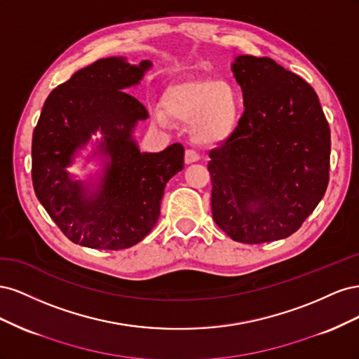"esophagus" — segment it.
<instances>
[{"mask_svg":"<svg viewBox=\"0 0 359 359\" xmlns=\"http://www.w3.org/2000/svg\"><path fill=\"white\" fill-rule=\"evenodd\" d=\"M184 160H186L187 165H190V163L199 161L201 157H199V154L194 149H186V154H184Z\"/></svg>","mask_w":359,"mask_h":359,"instance_id":"34e87169","label":"esophagus"}]
</instances>
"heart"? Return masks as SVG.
I'll list each match as a JSON object with an SVG mask.
<instances>
[{
    "instance_id": "1",
    "label": "heart",
    "mask_w": 359,
    "mask_h": 359,
    "mask_svg": "<svg viewBox=\"0 0 359 359\" xmlns=\"http://www.w3.org/2000/svg\"><path fill=\"white\" fill-rule=\"evenodd\" d=\"M163 104L169 116L191 124L193 136L202 144H220L229 137L240 114V94L224 81L190 79L168 90ZM154 119L166 124V116L154 114Z\"/></svg>"
}]
</instances>
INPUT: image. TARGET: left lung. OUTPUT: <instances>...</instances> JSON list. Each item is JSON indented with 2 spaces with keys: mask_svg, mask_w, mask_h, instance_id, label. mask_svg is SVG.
Listing matches in <instances>:
<instances>
[{
  "mask_svg": "<svg viewBox=\"0 0 359 359\" xmlns=\"http://www.w3.org/2000/svg\"><path fill=\"white\" fill-rule=\"evenodd\" d=\"M232 72L245 111L210 151L212 219L238 243L283 240L327 191L330 126L311 86L274 60L240 55Z\"/></svg>",
  "mask_w": 359,
  "mask_h": 359,
  "instance_id": "8db88e82",
  "label": "left lung"
}]
</instances>
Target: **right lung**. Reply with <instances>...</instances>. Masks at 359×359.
I'll return each mask as SVG.
<instances>
[{
  "label": "right lung",
  "mask_w": 359,
  "mask_h": 359,
  "mask_svg": "<svg viewBox=\"0 0 359 359\" xmlns=\"http://www.w3.org/2000/svg\"><path fill=\"white\" fill-rule=\"evenodd\" d=\"M151 69L123 57L102 58L76 72L46 99L32 133V186L61 232L74 244L97 250L128 248L151 232L160 215L166 182L184 168V147L140 153L133 130L148 111L127 88ZM102 133L99 184L67 172L91 134ZM95 185L93 189L90 186Z\"/></svg>",
  "instance_id": "obj_1"
}]
</instances>
